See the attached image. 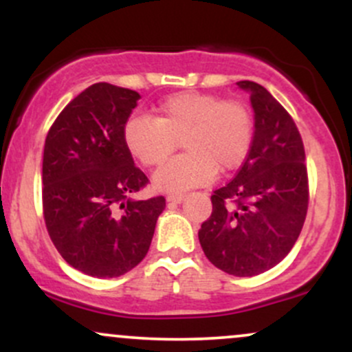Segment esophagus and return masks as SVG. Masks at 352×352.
I'll return each mask as SVG.
<instances>
[{
    "mask_svg": "<svg viewBox=\"0 0 352 352\" xmlns=\"http://www.w3.org/2000/svg\"><path fill=\"white\" fill-rule=\"evenodd\" d=\"M184 199H185V197L182 195V193H173V195L167 197V201H168V204H182Z\"/></svg>",
    "mask_w": 352,
    "mask_h": 352,
    "instance_id": "obj_1",
    "label": "esophagus"
}]
</instances>
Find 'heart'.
<instances>
[{"label": "heart", "mask_w": 352, "mask_h": 352, "mask_svg": "<svg viewBox=\"0 0 352 352\" xmlns=\"http://www.w3.org/2000/svg\"><path fill=\"white\" fill-rule=\"evenodd\" d=\"M187 151L153 173V187L182 193L208 184L243 164L253 140V117L240 100L205 92H179L155 107V117H132L124 125L127 151L145 167H157L175 151Z\"/></svg>", "instance_id": "obj_1"}]
</instances>
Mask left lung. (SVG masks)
I'll return each mask as SVG.
<instances>
[{
  "label": "left lung",
  "instance_id": "1",
  "mask_svg": "<svg viewBox=\"0 0 352 352\" xmlns=\"http://www.w3.org/2000/svg\"><path fill=\"white\" fill-rule=\"evenodd\" d=\"M236 84L252 100V147L236 177L213 192L199 240L221 272L254 276L276 266L296 243L308 212V172L292 116L260 84Z\"/></svg>",
  "mask_w": 352,
  "mask_h": 352
}]
</instances>
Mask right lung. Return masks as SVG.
Wrapping results in <instances>:
<instances>
[{"label":"right lung","instance_id":"right-lung-1","mask_svg":"<svg viewBox=\"0 0 352 352\" xmlns=\"http://www.w3.org/2000/svg\"><path fill=\"white\" fill-rule=\"evenodd\" d=\"M140 94L92 84L54 120L44 144L43 210L60 256L94 278L131 272L151 246L164 197L134 200L147 185L124 144Z\"/></svg>","mask_w":352,"mask_h":352}]
</instances>
